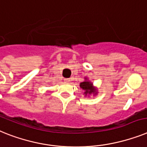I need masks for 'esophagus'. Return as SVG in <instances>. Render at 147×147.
Wrapping results in <instances>:
<instances>
[{
    "instance_id": "1",
    "label": "esophagus",
    "mask_w": 147,
    "mask_h": 147,
    "mask_svg": "<svg viewBox=\"0 0 147 147\" xmlns=\"http://www.w3.org/2000/svg\"><path fill=\"white\" fill-rule=\"evenodd\" d=\"M70 81H71V80H70L69 78H65V79H64V82H65V83H69V82H70Z\"/></svg>"
}]
</instances>
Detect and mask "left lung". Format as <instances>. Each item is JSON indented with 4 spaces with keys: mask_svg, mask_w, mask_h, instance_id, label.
Instances as JSON below:
<instances>
[{
    "mask_svg": "<svg viewBox=\"0 0 147 147\" xmlns=\"http://www.w3.org/2000/svg\"><path fill=\"white\" fill-rule=\"evenodd\" d=\"M84 79V81L80 83V87L84 91V94L85 96H89L91 94H92L93 96L97 95L98 90H97L96 87L93 86V84L90 81H89L87 77H85Z\"/></svg>",
    "mask_w": 147,
    "mask_h": 147,
    "instance_id": "1",
    "label": "left lung"
}]
</instances>
